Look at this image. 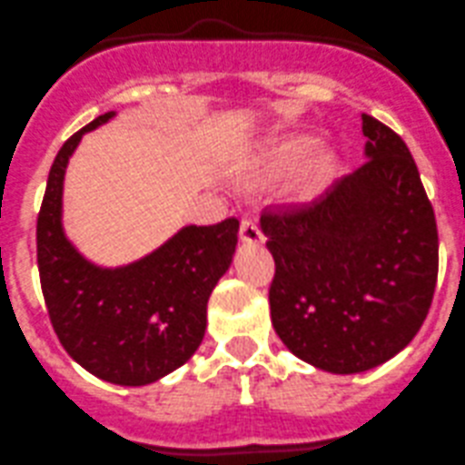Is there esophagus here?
<instances>
[{
	"instance_id": "34e87169",
	"label": "esophagus",
	"mask_w": 465,
	"mask_h": 465,
	"mask_svg": "<svg viewBox=\"0 0 465 465\" xmlns=\"http://www.w3.org/2000/svg\"><path fill=\"white\" fill-rule=\"evenodd\" d=\"M240 240L246 242V244H262V230L258 228V223L253 219H242Z\"/></svg>"
}]
</instances>
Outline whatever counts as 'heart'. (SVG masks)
<instances>
[{"label":"heart","instance_id":"obj_1","mask_svg":"<svg viewBox=\"0 0 465 465\" xmlns=\"http://www.w3.org/2000/svg\"><path fill=\"white\" fill-rule=\"evenodd\" d=\"M312 148H315V141L311 136H290V139L281 141L264 159L262 175L276 178V175H285L294 171L296 166H302L290 184V198L296 203L312 201L324 192L326 184L335 175L333 154L324 150V153H315L308 158L307 154L312 153Z\"/></svg>","mask_w":465,"mask_h":465}]
</instances>
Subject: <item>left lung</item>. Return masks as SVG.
I'll list each match as a JSON object with an SVG mask.
<instances>
[{
    "mask_svg": "<svg viewBox=\"0 0 465 465\" xmlns=\"http://www.w3.org/2000/svg\"><path fill=\"white\" fill-rule=\"evenodd\" d=\"M365 159L302 210H264L276 273L272 324L296 358L333 374L391 361L427 317L439 230L409 148L362 114Z\"/></svg>",
    "mask_w": 465,
    "mask_h": 465,
    "instance_id": "left-lung-1",
    "label": "left lung"
}]
</instances>
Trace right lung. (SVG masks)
Returning a JSON list of instances; mask_svg holds the SVG:
<instances>
[{"instance_id": "1", "label": "right lung", "mask_w": 465, "mask_h": 465, "mask_svg": "<svg viewBox=\"0 0 465 465\" xmlns=\"http://www.w3.org/2000/svg\"><path fill=\"white\" fill-rule=\"evenodd\" d=\"M114 116L103 114L70 136L52 163L36 225L38 272L52 326L70 358L103 381L145 386L201 347L207 299L232 262L240 221L184 225L123 267L84 258L64 230L65 169L82 136Z\"/></svg>"}]
</instances>
